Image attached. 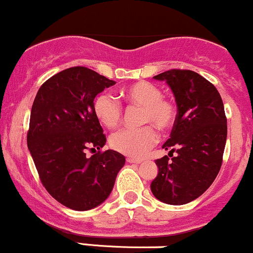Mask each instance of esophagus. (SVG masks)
I'll return each mask as SVG.
<instances>
[{
  "mask_svg": "<svg viewBox=\"0 0 253 253\" xmlns=\"http://www.w3.org/2000/svg\"><path fill=\"white\" fill-rule=\"evenodd\" d=\"M127 163H131V164H141L142 160L141 159H135V158H126Z\"/></svg>",
  "mask_w": 253,
  "mask_h": 253,
  "instance_id": "34e87169",
  "label": "esophagus"
}]
</instances>
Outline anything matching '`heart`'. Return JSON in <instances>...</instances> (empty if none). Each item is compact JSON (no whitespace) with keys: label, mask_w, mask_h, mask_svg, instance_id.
Here are the masks:
<instances>
[{"label":"heart","mask_w":253,"mask_h":253,"mask_svg":"<svg viewBox=\"0 0 253 253\" xmlns=\"http://www.w3.org/2000/svg\"><path fill=\"white\" fill-rule=\"evenodd\" d=\"M124 99L130 105L143 107L142 124H152L159 130H169L176 119L175 105L163 97V91L157 84L141 81L123 89ZM94 115L106 127H115L123 117V108L117 99L108 93L97 95L93 105ZM158 141V132L151 126L138 129L118 130L110 138L111 147L126 156L141 158Z\"/></svg>","instance_id":"obj_1"}]
</instances>
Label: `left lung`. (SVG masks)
Instances as JSON below:
<instances>
[{
  "label": "left lung",
  "instance_id": "1",
  "mask_svg": "<svg viewBox=\"0 0 253 253\" xmlns=\"http://www.w3.org/2000/svg\"><path fill=\"white\" fill-rule=\"evenodd\" d=\"M153 78L165 81L175 96L177 115L163 148L177 156L156 160L159 170L151 191L160 202L183 205L200 197L221 169L227 141L223 101L212 83L191 70H169Z\"/></svg>",
  "mask_w": 253,
  "mask_h": 253
}]
</instances>
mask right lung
Returning <instances> with one entry per match:
<instances>
[{"label":"right lung","mask_w":253,"mask_h":253,"mask_svg":"<svg viewBox=\"0 0 253 253\" xmlns=\"http://www.w3.org/2000/svg\"><path fill=\"white\" fill-rule=\"evenodd\" d=\"M115 81L83 66L56 73L41 85L30 116L28 147L41 182L66 208L86 211L104 203L126 164L106 143L94 99ZM99 149L90 159L86 149Z\"/></svg>","instance_id":"1"}]
</instances>
